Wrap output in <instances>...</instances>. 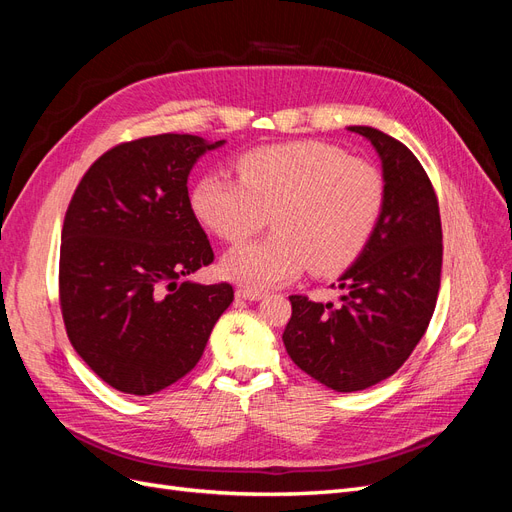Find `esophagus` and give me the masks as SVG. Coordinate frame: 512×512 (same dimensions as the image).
Wrapping results in <instances>:
<instances>
[{"label": "esophagus", "instance_id": "1", "mask_svg": "<svg viewBox=\"0 0 512 512\" xmlns=\"http://www.w3.org/2000/svg\"><path fill=\"white\" fill-rule=\"evenodd\" d=\"M237 299H245V301H258L262 299V292L254 290V288H237Z\"/></svg>", "mask_w": 512, "mask_h": 512}]
</instances>
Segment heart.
<instances>
[{
    "mask_svg": "<svg viewBox=\"0 0 512 512\" xmlns=\"http://www.w3.org/2000/svg\"><path fill=\"white\" fill-rule=\"evenodd\" d=\"M239 179L207 175L192 192V209L215 237L241 243L222 271L250 288L286 284L307 267L318 275L346 269L361 256L384 209L380 170L327 143L297 141L260 147L239 160Z\"/></svg>",
    "mask_w": 512,
    "mask_h": 512,
    "instance_id": "obj_1",
    "label": "heart"
}]
</instances>
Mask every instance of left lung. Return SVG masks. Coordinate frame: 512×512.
Here are the masks:
<instances>
[{
  "label": "left lung",
  "mask_w": 512,
  "mask_h": 512,
  "mask_svg": "<svg viewBox=\"0 0 512 512\" xmlns=\"http://www.w3.org/2000/svg\"><path fill=\"white\" fill-rule=\"evenodd\" d=\"M348 130L365 136L382 160L380 222L337 280L342 303L292 294L282 335L294 365L337 393L369 389L408 361L436 309L442 273L440 207L425 168L389 134Z\"/></svg>",
  "instance_id": "8db88e82"
}]
</instances>
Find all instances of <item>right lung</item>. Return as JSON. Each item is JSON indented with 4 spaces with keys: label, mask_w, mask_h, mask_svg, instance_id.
<instances>
[{
    "label": "right lung",
    "mask_w": 512,
    "mask_h": 512,
    "mask_svg": "<svg viewBox=\"0 0 512 512\" xmlns=\"http://www.w3.org/2000/svg\"><path fill=\"white\" fill-rule=\"evenodd\" d=\"M207 143L158 134L115 145L76 185L61 228L59 305L81 359L113 389L153 395L205 352L232 286L181 282L213 262L188 175Z\"/></svg>",
    "instance_id": "obj_1"
}]
</instances>
